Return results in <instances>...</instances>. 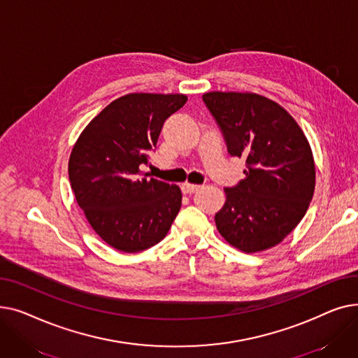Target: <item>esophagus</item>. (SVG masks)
<instances>
[{"label":"esophagus","instance_id":"esophagus-1","mask_svg":"<svg viewBox=\"0 0 358 358\" xmlns=\"http://www.w3.org/2000/svg\"><path fill=\"white\" fill-rule=\"evenodd\" d=\"M199 190H200V185H194V184H189V182L181 184V192L184 194H193V193H196Z\"/></svg>","mask_w":358,"mask_h":358}]
</instances>
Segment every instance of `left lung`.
I'll use <instances>...</instances> for the list:
<instances>
[{"mask_svg":"<svg viewBox=\"0 0 358 358\" xmlns=\"http://www.w3.org/2000/svg\"><path fill=\"white\" fill-rule=\"evenodd\" d=\"M231 157L245 158V178L227 187L216 213L220 235L243 252L268 250L305 216L315 190V164L302 129L277 103L250 92H208Z\"/></svg>","mask_w":358,"mask_h":358,"instance_id":"8db88e82","label":"left lung"}]
</instances>
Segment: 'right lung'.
<instances>
[{"label": "right lung", "mask_w": 358, "mask_h": 358, "mask_svg": "<svg viewBox=\"0 0 358 358\" xmlns=\"http://www.w3.org/2000/svg\"><path fill=\"white\" fill-rule=\"evenodd\" d=\"M187 103L182 94H127L84 129L69 158L72 192L92 229L110 247L139 252L165 238L181 208L177 185L141 168L165 120Z\"/></svg>", "instance_id": "add662e5"}]
</instances>
